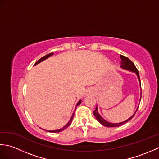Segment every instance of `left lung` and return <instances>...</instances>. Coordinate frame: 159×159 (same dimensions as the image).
Listing matches in <instances>:
<instances>
[{
  "instance_id": "left-lung-1",
  "label": "left lung",
  "mask_w": 159,
  "mask_h": 159,
  "mask_svg": "<svg viewBox=\"0 0 159 159\" xmlns=\"http://www.w3.org/2000/svg\"><path fill=\"white\" fill-rule=\"evenodd\" d=\"M120 58H121V68H123L124 70H129V71H131V72L135 73L137 74V76L138 77V79H139V83H140V85H141V80H140V78H139V72H138L137 67H135V66H134V64L133 62H132L129 59H128V57H126L123 56V55H120ZM141 98H140V100H141ZM137 109H138V108H137ZM137 109L136 110V111H135V112H134V113L133 115V116H132L130 118H128L127 120L124 121H122V122L116 123V124L110 123V122H109V121H107L105 120H104L103 118L100 116V115L98 113V111L97 107L96 108L95 111H93V115H94V116H95L97 120L101 124L103 125V126H107V127H117V126H121V125H123L124 124L126 123L127 121L130 120L132 118L134 117V115H135Z\"/></svg>"
}]
</instances>
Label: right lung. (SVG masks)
<instances>
[{
  "mask_svg": "<svg viewBox=\"0 0 159 159\" xmlns=\"http://www.w3.org/2000/svg\"><path fill=\"white\" fill-rule=\"evenodd\" d=\"M53 55V52H51V53H50V54H48V55H45V56H43V57H42L41 59H39L38 61H37L35 63V65L34 66H35V65H37V64H38V63H39L40 62H42V61H44L45 59H48V57H50V56H52ZM81 103V100H79V102H78V103H77V104H76V107L77 106H79V105H80V104ZM74 113H73L72 114V117H71V118H70V121H68V122H67V124H66V125H65V126H64L62 128H61V129H59V130H47V131H48V132H50V133H59V132H61V131H63V130H64L66 129V128H67V127H68L71 124V123H72V120H73V117H74Z\"/></svg>",
  "mask_w": 159,
  "mask_h": 159,
  "instance_id": "obj_1",
  "label": "right lung"
}]
</instances>
